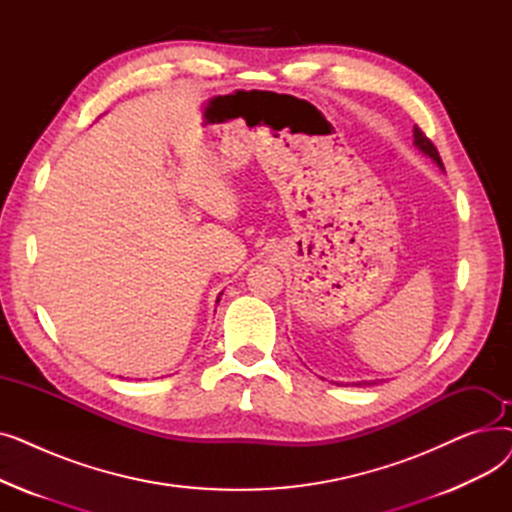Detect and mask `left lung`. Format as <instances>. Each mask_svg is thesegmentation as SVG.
<instances>
[{"mask_svg": "<svg viewBox=\"0 0 512 512\" xmlns=\"http://www.w3.org/2000/svg\"><path fill=\"white\" fill-rule=\"evenodd\" d=\"M413 137H415V147L421 151V153H425L427 157H432L434 161H436V166L440 168V170H444V164H442V159H440V153H438V149L434 147V143L429 141L425 134L421 132V128L419 126H415L413 128ZM359 384H375V382H359Z\"/></svg>", "mask_w": 512, "mask_h": 512, "instance_id": "left-lung-1", "label": "left lung"}]
</instances>
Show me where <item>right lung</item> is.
<instances>
[{
    "instance_id": "add662e5",
    "label": "right lung",
    "mask_w": 512,
    "mask_h": 512,
    "mask_svg": "<svg viewBox=\"0 0 512 512\" xmlns=\"http://www.w3.org/2000/svg\"><path fill=\"white\" fill-rule=\"evenodd\" d=\"M218 303H220V299H218Z\"/></svg>"
}]
</instances>
